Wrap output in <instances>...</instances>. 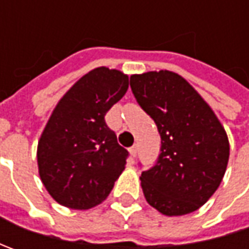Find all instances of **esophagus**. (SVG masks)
<instances>
[{
  "label": "esophagus",
  "mask_w": 249,
  "mask_h": 249,
  "mask_svg": "<svg viewBox=\"0 0 249 249\" xmlns=\"http://www.w3.org/2000/svg\"><path fill=\"white\" fill-rule=\"evenodd\" d=\"M129 152L133 158H136V157H137V152H139V147H137V145H133V147H130Z\"/></svg>",
  "instance_id": "1"
}]
</instances>
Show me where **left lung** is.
Wrapping results in <instances>:
<instances>
[{"label": "left lung", "instance_id": "obj_1", "mask_svg": "<svg viewBox=\"0 0 249 249\" xmlns=\"http://www.w3.org/2000/svg\"><path fill=\"white\" fill-rule=\"evenodd\" d=\"M130 87L157 123L162 142L158 162L140 177L144 196L162 215L191 213L213 196L225 176L230 155L225 127L177 73L131 74Z\"/></svg>", "mask_w": 249, "mask_h": 249}]
</instances>
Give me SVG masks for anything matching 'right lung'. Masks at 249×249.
I'll use <instances>...</instances> for the list:
<instances>
[{
    "label": "right lung",
    "instance_id": "right-lung-1",
    "mask_svg": "<svg viewBox=\"0 0 249 249\" xmlns=\"http://www.w3.org/2000/svg\"><path fill=\"white\" fill-rule=\"evenodd\" d=\"M129 76L105 66L86 73L53 108L37 145L48 194L71 209H90L109 196L129 152L107 126V112L126 94Z\"/></svg>",
    "mask_w": 249,
    "mask_h": 249
}]
</instances>
